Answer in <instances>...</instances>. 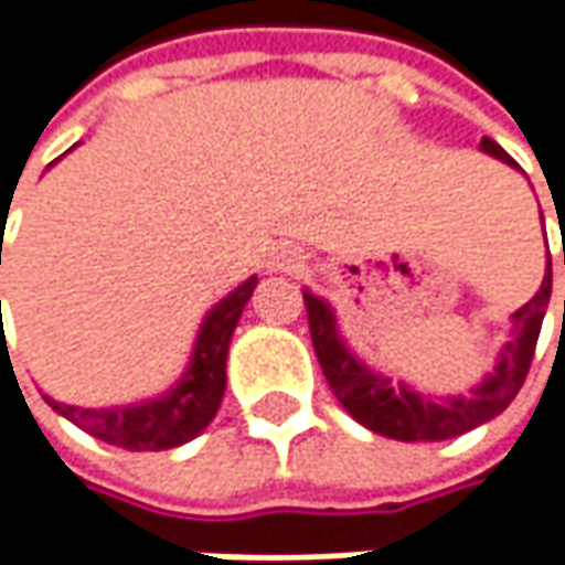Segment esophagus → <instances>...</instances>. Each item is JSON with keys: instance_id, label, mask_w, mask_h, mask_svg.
<instances>
[{"instance_id": "obj_1", "label": "esophagus", "mask_w": 565, "mask_h": 565, "mask_svg": "<svg viewBox=\"0 0 565 565\" xmlns=\"http://www.w3.org/2000/svg\"><path fill=\"white\" fill-rule=\"evenodd\" d=\"M270 270L273 273L305 270V254H301L298 248H289V245H282V248H276L270 254Z\"/></svg>"}]
</instances>
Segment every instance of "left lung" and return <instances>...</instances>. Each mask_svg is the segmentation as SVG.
<instances>
[{
  "label": "left lung",
  "instance_id": "obj_1",
  "mask_svg": "<svg viewBox=\"0 0 565 565\" xmlns=\"http://www.w3.org/2000/svg\"><path fill=\"white\" fill-rule=\"evenodd\" d=\"M481 150L490 153L493 160L519 169L515 160L497 141L481 138ZM551 286H554V273H551V254H547V273L541 279V289L534 292L529 305H522L510 317V342H503L500 355L493 361V371L459 396H430L405 380H393L383 371H374L345 342L333 305L311 289H301V292H305V305H308V323H311L317 361L323 367V377L330 380L337 399L342 402V408L380 437H393V440H405V444H415V440L427 444V440H449L466 430H475L478 424L497 418L515 399V393L522 390L525 374L532 367L534 345H537L541 323H544L547 301H551Z\"/></svg>",
  "mask_w": 565,
  "mask_h": 565
}]
</instances>
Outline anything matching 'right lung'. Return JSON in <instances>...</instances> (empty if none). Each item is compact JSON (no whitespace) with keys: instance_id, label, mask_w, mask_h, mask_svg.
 <instances>
[{"instance_id":"obj_1","label":"right lung","mask_w":565,"mask_h":565,"mask_svg":"<svg viewBox=\"0 0 565 565\" xmlns=\"http://www.w3.org/2000/svg\"><path fill=\"white\" fill-rule=\"evenodd\" d=\"M254 289H257V276H248L242 286H235L226 298H220L206 311L182 377L160 396L128 402V405H109V408H81V405H68V402H55L53 396H43V399L46 405H53V412L77 424L81 430H87L90 437L131 449V452H143V449L160 452V449H175V446L194 440L201 430H206V424L213 422V415L223 402L228 342H232L238 317L245 311Z\"/></svg>"}]
</instances>
